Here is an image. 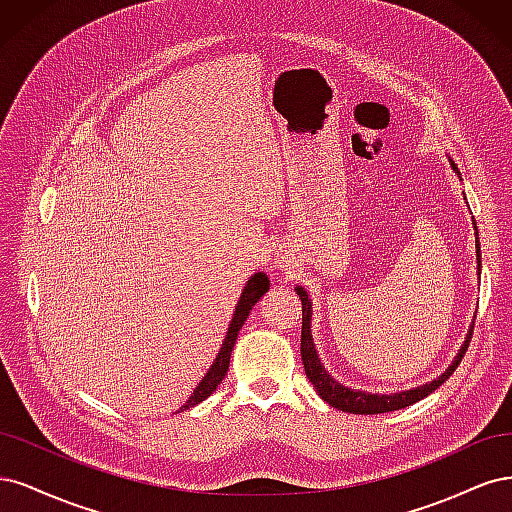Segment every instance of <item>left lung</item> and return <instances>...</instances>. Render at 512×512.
Returning a JSON list of instances; mask_svg holds the SVG:
<instances>
[{
	"label": "left lung",
	"mask_w": 512,
	"mask_h": 512,
	"mask_svg": "<svg viewBox=\"0 0 512 512\" xmlns=\"http://www.w3.org/2000/svg\"><path fill=\"white\" fill-rule=\"evenodd\" d=\"M453 170H457L455 163H453ZM476 257H478V270H481V244H478V238H476ZM295 291H298L300 300H302V340H300V349H302V364H304L308 381L312 383V387L317 389V393L321 395V398L329 406H334V408L344 410V412H353V415H378V412L400 410V408H406L410 404H415V402L427 398V395H430L434 389H438L444 381H447V378L455 372V368L461 364V359H464V355L468 351L470 338H472V332H474V325H472L464 346H461L455 361H453V366L447 372H444L442 376H438L436 381L425 383L423 387H417V389L402 391V393H391V395L364 393V391H357V389L342 387L323 368L321 359H319V355L315 351V344H312V336H310V315H312V310H310V302H308V293L302 287H298Z\"/></svg>",
	"instance_id": "obj_1"
}]
</instances>
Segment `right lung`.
Returning a JSON list of instances; mask_svg holds the SVG:
<instances>
[{
    "mask_svg": "<svg viewBox=\"0 0 512 512\" xmlns=\"http://www.w3.org/2000/svg\"><path fill=\"white\" fill-rule=\"evenodd\" d=\"M268 289H270V280H268L266 274L257 272L255 276H251V280H249V283H246V287H244V291H242V298H240V302H238V306H236V315H234L232 323H229L227 338H225V342H223V346H221V351H219L217 359H214V364L210 366L208 374L202 378V383L195 387V391L191 393V398L187 400V404H185L183 408H180V410H187L189 406H195V404L204 402V400L208 398V395L221 385V381H223L227 370H229V357H232V349H234V344H236L238 332L242 329L246 317H249L251 308L259 302L261 295L266 293Z\"/></svg>",
    "mask_w": 512,
    "mask_h": 512,
    "instance_id": "right-lung-1",
    "label": "right lung"
}]
</instances>
